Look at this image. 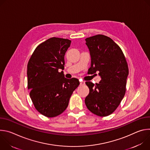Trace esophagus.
Wrapping results in <instances>:
<instances>
[{
    "instance_id": "34e87169",
    "label": "esophagus",
    "mask_w": 150,
    "mask_h": 150,
    "mask_svg": "<svg viewBox=\"0 0 150 150\" xmlns=\"http://www.w3.org/2000/svg\"><path fill=\"white\" fill-rule=\"evenodd\" d=\"M85 82L84 81H80V85H85Z\"/></svg>"
}]
</instances>
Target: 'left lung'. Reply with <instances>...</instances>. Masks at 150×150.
<instances>
[{"label":"left lung","instance_id":"8db88e82","mask_svg":"<svg viewBox=\"0 0 150 150\" xmlns=\"http://www.w3.org/2000/svg\"><path fill=\"white\" fill-rule=\"evenodd\" d=\"M91 56V74L98 73L99 83L85 82L90 89L85 99L88 109L99 116L112 114L126 92L127 64L120 47L109 37L96 35L85 39Z\"/></svg>","mask_w":150,"mask_h":150}]
</instances>
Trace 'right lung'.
I'll return each mask as SVG.
<instances>
[{
  "mask_svg": "<svg viewBox=\"0 0 150 150\" xmlns=\"http://www.w3.org/2000/svg\"><path fill=\"white\" fill-rule=\"evenodd\" d=\"M71 43L68 39L50 38L36 47L28 63L30 96L37 110L48 117L66 110L79 85L77 78L67 79L60 71L64 69V57Z\"/></svg>",
  "mask_w": 150,
  "mask_h": 150,
  "instance_id": "right-lung-1",
  "label": "right lung"
}]
</instances>
